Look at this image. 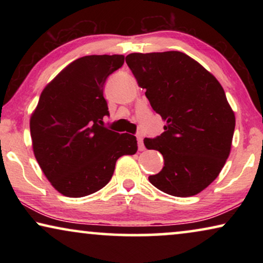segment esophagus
<instances>
[{
    "mask_svg": "<svg viewBox=\"0 0 263 263\" xmlns=\"http://www.w3.org/2000/svg\"><path fill=\"white\" fill-rule=\"evenodd\" d=\"M136 138H138V143H139V151H143L145 149V146H143V138L141 134H138L136 135Z\"/></svg>",
    "mask_w": 263,
    "mask_h": 263,
    "instance_id": "34e87169",
    "label": "esophagus"
}]
</instances>
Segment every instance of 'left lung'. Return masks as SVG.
<instances>
[{
  "instance_id": "1",
  "label": "left lung",
  "mask_w": 263,
  "mask_h": 263,
  "mask_svg": "<svg viewBox=\"0 0 263 263\" xmlns=\"http://www.w3.org/2000/svg\"><path fill=\"white\" fill-rule=\"evenodd\" d=\"M125 62L166 122L159 136L143 140L164 158V167L149 182L168 195H196L218 177L231 151L236 118L224 89L179 51L130 53Z\"/></svg>"
}]
</instances>
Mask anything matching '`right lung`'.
<instances>
[{
	"mask_svg": "<svg viewBox=\"0 0 263 263\" xmlns=\"http://www.w3.org/2000/svg\"><path fill=\"white\" fill-rule=\"evenodd\" d=\"M123 55L75 60L43 89L30 121L34 157L53 188L68 197L98 192L110 182L120 157L135 154L134 135L104 125L106 79Z\"/></svg>",
	"mask_w": 263,
	"mask_h": 263,
	"instance_id": "add662e5",
	"label": "right lung"
}]
</instances>
